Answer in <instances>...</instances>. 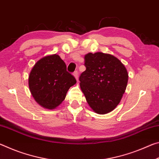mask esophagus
Masks as SVG:
<instances>
[{"instance_id":"34e87169","label":"esophagus","mask_w":159,"mask_h":159,"mask_svg":"<svg viewBox=\"0 0 159 159\" xmlns=\"http://www.w3.org/2000/svg\"><path fill=\"white\" fill-rule=\"evenodd\" d=\"M74 76L75 77V79H76L78 80V79H79V74H78V71H74L73 73Z\"/></svg>"}]
</instances>
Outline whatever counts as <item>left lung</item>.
<instances>
[{
    "instance_id": "1",
    "label": "left lung",
    "mask_w": 159,
    "mask_h": 159,
    "mask_svg": "<svg viewBox=\"0 0 159 159\" xmlns=\"http://www.w3.org/2000/svg\"><path fill=\"white\" fill-rule=\"evenodd\" d=\"M86 67L79 78L88 104L98 114L112 111L120 103L128 80L125 66L115 56L101 52L86 54Z\"/></svg>"
}]
</instances>
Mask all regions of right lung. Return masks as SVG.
<instances>
[{"label":"right lung","mask_w":159,"mask_h":159,"mask_svg":"<svg viewBox=\"0 0 159 159\" xmlns=\"http://www.w3.org/2000/svg\"><path fill=\"white\" fill-rule=\"evenodd\" d=\"M76 80L66 71L64 61L57 54L47 55L34 64L29 76L30 92L39 105L55 109L66 98Z\"/></svg>","instance_id":"1"}]
</instances>
